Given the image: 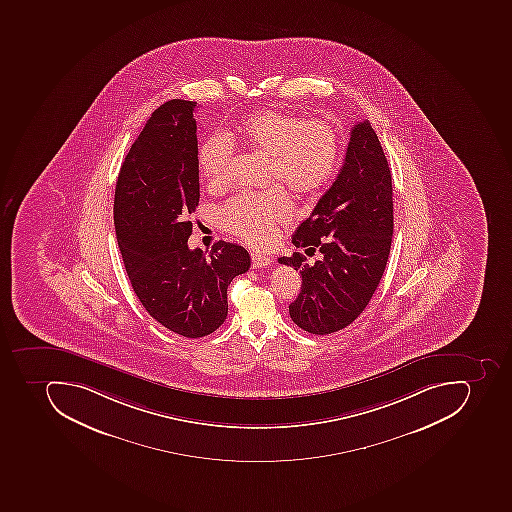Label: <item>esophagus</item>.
Here are the masks:
<instances>
[{
    "instance_id": "1",
    "label": "esophagus",
    "mask_w": 512,
    "mask_h": 512,
    "mask_svg": "<svg viewBox=\"0 0 512 512\" xmlns=\"http://www.w3.org/2000/svg\"><path fill=\"white\" fill-rule=\"evenodd\" d=\"M252 257V268H265V266L270 265L271 258L265 254H258V252H252L250 254Z\"/></svg>"
}]
</instances>
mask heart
<instances>
[{
  "label": "heart",
  "instance_id": "heart-1",
  "mask_svg": "<svg viewBox=\"0 0 512 512\" xmlns=\"http://www.w3.org/2000/svg\"><path fill=\"white\" fill-rule=\"evenodd\" d=\"M239 139L268 156V179L286 183L292 190H316L332 175L338 158V137L324 121H305L279 110H260L239 126ZM234 142L225 132H215L198 151L201 175L210 187L220 188L228 180ZM292 214V201L282 187L244 191L218 209L223 230L254 246L273 239L278 223Z\"/></svg>",
  "mask_w": 512,
  "mask_h": 512
}]
</instances>
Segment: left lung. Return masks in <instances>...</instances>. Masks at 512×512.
Listing matches in <instances>:
<instances>
[{"mask_svg": "<svg viewBox=\"0 0 512 512\" xmlns=\"http://www.w3.org/2000/svg\"><path fill=\"white\" fill-rule=\"evenodd\" d=\"M393 183L380 140L365 119L351 129L345 163L292 242L319 250L305 263L300 252L278 258L302 274L290 303L292 321L314 335L345 329L369 305L385 273L393 241Z\"/></svg>", "mask_w": 512, "mask_h": 512, "instance_id": "1", "label": "left lung"}]
</instances>
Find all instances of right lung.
Instances as JSON below:
<instances>
[{
  "instance_id": "1",
  "label": "right lung",
  "mask_w": 512,
  "mask_h": 512,
  "mask_svg": "<svg viewBox=\"0 0 512 512\" xmlns=\"http://www.w3.org/2000/svg\"><path fill=\"white\" fill-rule=\"evenodd\" d=\"M196 102L174 99L132 143L115 190V231L135 295L153 319L182 337H206L225 322L226 289L250 268V255L215 242L191 250L188 220L199 203Z\"/></svg>"
}]
</instances>
